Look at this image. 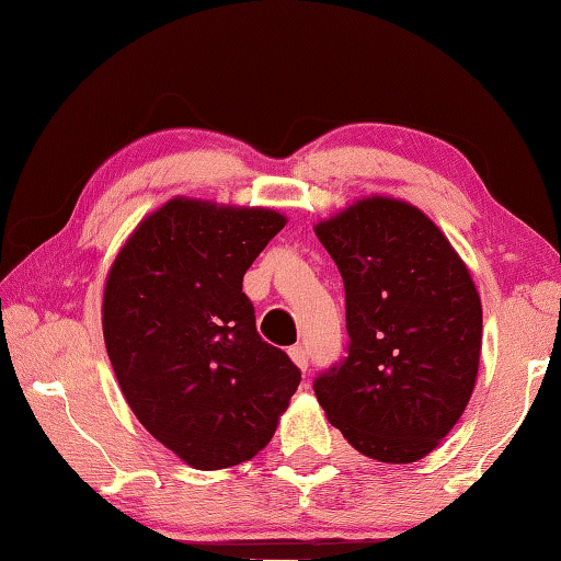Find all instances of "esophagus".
<instances>
[{"instance_id": "esophagus-1", "label": "esophagus", "mask_w": 561, "mask_h": 561, "mask_svg": "<svg viewBox=\"0 0 561 561\" xmlns=\"http://www.w3.org/2000/svg\"><path fill=\"white\" fill-rule=\"evenodd\" d=\"M289 356H291V362L301 368V371H306V368H308V352H306V347H301V344H296V347L289 350Z\"/></svg>"}]
</instances>
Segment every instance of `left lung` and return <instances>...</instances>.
Returning a JSON list of instances; mask_svg holds the SVG:
<instances>
[{
    "label": "left lung",
    "instance_id": "obj_1",
    "mask_svg": "<svg viewBox=\"0 0 561 561\" xmlns=\"http://www.w3.org/2000/svg\"><path fill=\"white\" fill-rule=\"evenodd\" d=\"M342 274L350 347L313 383L366 458L416 462L465 412L478 380L482 304L470 270L422 209L364 197L316 226Z\"/></svg>",
    "mask_w": 561,
    "mask_h": 561
}]
</instances>
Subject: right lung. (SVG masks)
<instances>
[{"instance_id": "add662e5", "label": "right lung", "mask_w": 561, "mask_h": 561, "mask_svg": "<svg viewBox=\"0 0 561 561\" xmlns=\"http://www.w3.org/2000/svg\"><path fill=\"white\" fill-rule=\"evenodd\" d=\"M287 217L173 197L117 253L103 340L147 432L195 470L231 468L270 444L301 371L257 335L243 274Z\"/></svg>"}]
</instances>
